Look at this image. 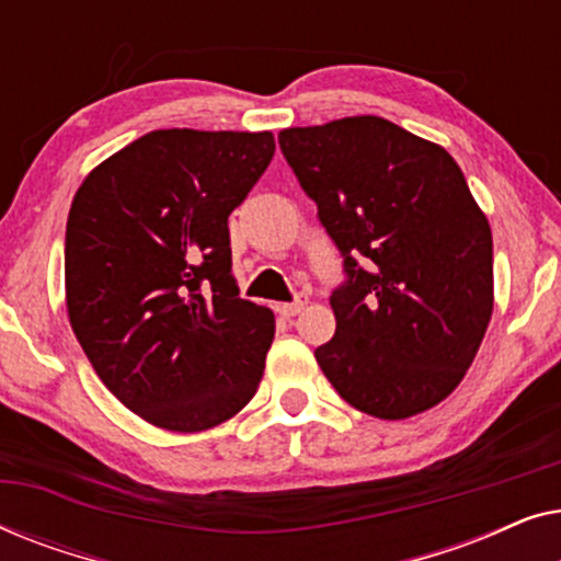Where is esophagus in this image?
Listing matches in <instances>:
<instances>
[{"mask_svg":"<svg viewBox=\"0 0 561 561\" xmlns=\"http://www.w3.org/2000/svg\"><path fill=\"white\" fill-rule=\"evenodd\" d=\"M306 304H309V298H306V296L301 294V296H296L294 301H290V304H280V306H278V311H280V317L290 319V317H296V313L301 311Z\"/></svg>","mask_w":561,"mask_h":561,"instance_id":"esophagus-1","label":"esophagus"}]
</instances>
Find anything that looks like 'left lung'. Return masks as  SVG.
Returning <instances> with one entry per match:
<instances>
[{
    "instance_id": "left-lung-1",
    "label": "left lung",
    "mask_w": 561,
    "mask_h": 561,
    "mask_svg": "<svg viewBox=\"0 0 561 561\" xmlns=\"http://www.w3.org/2000/svg\"><path fill=\"white\" fill-rule=\"evenodd\" d=\"M342 255L317 363L350 405L409 419L465 378L493 313V234L455 158L382 117L278 135Z\"/></svg>"
}]
</instances>
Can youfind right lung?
I'll return each mask as SVG.
<instances>
[{
  "mask_svg": "<svg viewBox=\"0 0 561 561\" xmlns=\"http://www.w3.org/2000/svg\"><path fill=\"white\" fill-rule=\"evenodd\" d=\"M271 133L156 129L76 191L66 306L104 386L168 432H204L255 396L275 319L240 298L227 219L271 165Z\"/></svg>",
  "mask_w": 561,
  "mask_h": 561,
  "instance_id": "obj_1",
  "label": "right lung"
}]
</instances>
